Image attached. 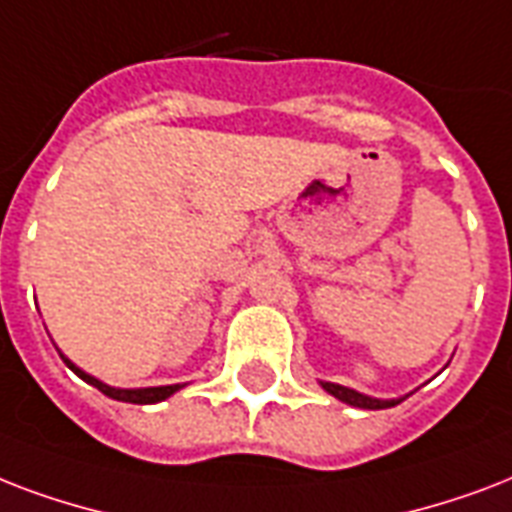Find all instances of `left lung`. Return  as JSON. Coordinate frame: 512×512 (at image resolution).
<instances>
[{
    "label": "left lung",
    "mask_w": 512,
    "mask_h": 512,
    "mask_svg": "<svg viewBox=\"0 0 512 512\" xmlns=\"http://www.w3.org/2000/svg\"><path fill=\"white\" fill-rule=\"evenodd\" d=\"M323 390L331 392L334 398L344 400V403H350V406H358V408H390L400 400H376V398H368V395H360V392L350 390V387H342V384H334V382H323Z\"/></svg>",
    "instance_id": "left-lung-1"
}]
</instances>
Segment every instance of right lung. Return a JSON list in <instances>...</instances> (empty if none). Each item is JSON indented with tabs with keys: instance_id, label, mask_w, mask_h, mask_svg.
<instances>
[{
	"instance_id": "1",
	"label": "right lung",
	"mask_w": 512,
	"mask_h": 512,
	"mask_svg": "<svg viewBox=\"0 0 512 512\" xmlns=\"http://www.w3.org/2000/svg\"><path fill=\"white\" fill-rule=\"evenodd\" d=\"M63 358V355H61ZM63 363L74 371L77 376H82L87 384H93V387H98V390L104 392V395H109V398L114 400H125V403H157V400H165L170 398L173 392L181 390V384H168V387H144V390H117V387H109V384L98 382L95 376L85 374V371H79L74 363H71L69 358H63Z\"/></svg>"
}]
</instances>
